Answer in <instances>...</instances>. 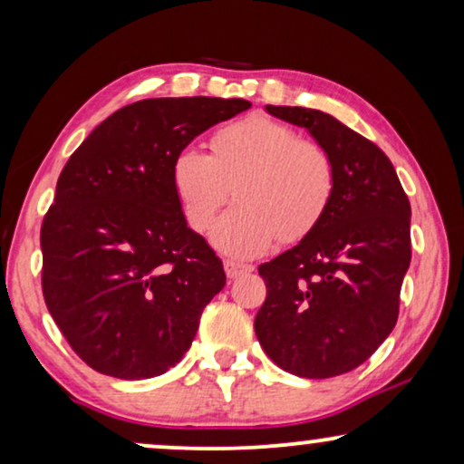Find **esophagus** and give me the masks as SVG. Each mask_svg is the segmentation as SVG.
Listing matches in <instances>:
<instances>
[{
    "label": "esophagus",
    "mask_w": 464,
    "mask_h": 464,
    "mask_svg": "<svg viewBox=\"0 0 464 464\" xmlns=\"http://www.w3.org/2000/svg\"><path fill=\"white\" fill-rule=\"evenodd\" d=\"M224 268H226V276L230 278V281H237V278H240V276H245V275H249V272H253V266L232 262V259H226Z\"/></svg>",
    "instance_id": "obj_1"
}]
</instances>
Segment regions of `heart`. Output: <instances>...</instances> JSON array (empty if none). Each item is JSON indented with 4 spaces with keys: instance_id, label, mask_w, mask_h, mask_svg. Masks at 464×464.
Returning a JSON list of instances; mask_svg holds the SVG:
<instances>
[{
    "instance_id": "b5f03b06",
    "label": "heart",
    "mask_w": 464,
    "mask_h": 464,
    "mask_svg": "<svg viewBox=\"0 0 464 464\" xmlns=\"http://www.w3.org/2000/svg\"><path fill=\"white\" fill-rule=\"evenodd\" d=\"M170 179L189 226L207 230L237 186L238 205L211 227V243L232 257H256L281 237L297 240L319 224L335 189L332 158L319 143L266 116L227 124L211 154L188 145Z\"/></svg>"
}]
</instances>
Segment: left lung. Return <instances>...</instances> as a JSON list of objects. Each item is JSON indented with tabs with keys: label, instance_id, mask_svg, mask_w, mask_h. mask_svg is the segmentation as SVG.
<instances>
[{
	"label": "left lung",
	"instance_id": "obj_1",
	"mask_svg": "<svg viewBox=\"0 0 464 464\" xmlns=\"http://www.w3.org/2000/svg\"><path fill=\"white\" fill-rule=\"evenodd\" d=\"M327 151L335 189L294 249L259 266L266 302L256 334L266 354L300 378H334L365 363L389 338L410 268L411 208L376 143L325 111L266 105Z\"/></svg>",
	"mask_w": 464,
	"mask_h": 464
}]
</instances>
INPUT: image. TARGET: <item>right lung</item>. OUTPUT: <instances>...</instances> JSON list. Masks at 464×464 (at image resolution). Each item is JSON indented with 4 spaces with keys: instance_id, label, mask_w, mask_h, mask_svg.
<instances>
[{
    "instance_id": "right-lung-1",
    "label": "right lung",
    "mask_w": 464,
    "mask_h": 464,
    "mask_svg": "<svg viewBox=\"0 0 464 464\" xmlns=\"http://www.w3.org/2000/svg\"><path fill=\"white\" fill-rule=\"evenodd\" d=\"M245 99H143L103 120L69 158L42 224L44 300L78 357L143 380L181 361L226 272L188 227L170 179L200 132Z\"/></svg>"
}]
</instances>
